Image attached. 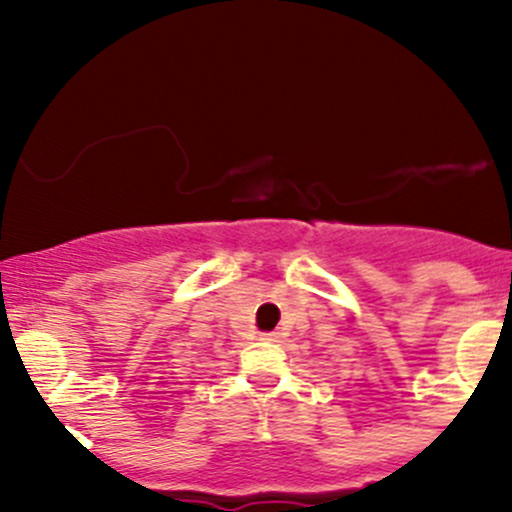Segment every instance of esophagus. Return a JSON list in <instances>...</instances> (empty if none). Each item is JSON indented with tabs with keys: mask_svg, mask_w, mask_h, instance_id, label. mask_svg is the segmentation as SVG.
Masks as SVG:
<instances>
[{
	"mask_svg": "<svg viewBox=\"0 0 512 512\" xmlns=\"http://www.w3.org/2000/svg\"><path fill=\"white\" fill-rule=\"evenodd\" d=\"M261 340H266V342H278V340H281V333H263Z\"/></svg>",
	"mask_w": 512,
	"mask_h": 512,
	"instance_id": "34e87169",
	"label": "esophagus"
}]
</instances>
